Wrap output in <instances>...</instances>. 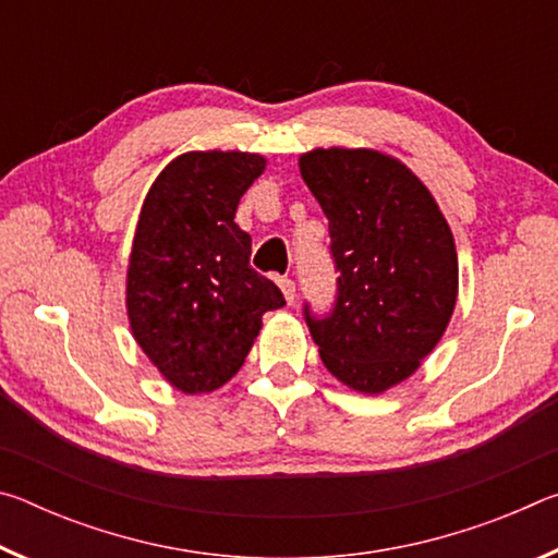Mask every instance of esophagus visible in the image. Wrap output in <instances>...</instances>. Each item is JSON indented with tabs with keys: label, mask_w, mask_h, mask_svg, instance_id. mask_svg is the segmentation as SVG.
<instances>
[{
	"label": "esophagus",
	"mask_w": 558,
	"mask_h": 558,
	"mask_svg": "<svg viewBox=\"0 0 558 558\" xmlns=\"http://www.w3.org/2000/svg\"><path fill=\"white\" fill-rule=\"evenodd\" d=\"M278 286H280V290H282V295H286V302H288V305H292V302H295V280H290V278H280V280H278Z\"/></svg>",
	"instance_id": "1"
}]
</instances>
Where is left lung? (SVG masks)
I'll return each instance as SVG.
<instances>
[{
    "label": "left lung",
    "mask_w": 558,
    "mask_h": 558,
    "mask_svg": "<svg viewBox=\"0 0 558 558\" xmlns=\"http://www.w3.org/2000/svg\"><path fill=\"white\" fill-rule=\"evenodd\" d=\"M300 174L329 221L335 307L310 313L319 356L359 393H384L440 342L458 300V253L426 184L376 149H313Z\"/></svg>",
    "instance_id": "1"
}]
</instances>
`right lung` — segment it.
Returning <instances> with one entry per match:
<instances>
[{
    "label": "right lung",
    "mask_w": 558,
    "mask_h": 558,
    "mask_svg": "<svg viewBox=\"0 0 558 558\" xmlns=\"http://www.w3.org/2000/svg\"><path fill=\"white\" fill-rule=\"evenodd\" d=\"M266 169L248 153H186L145 196L128 266L132 337L184 393H209L241 369L280 288L251 268V235L233 221Z\"/></svg>",
    "instance_id": "obj_1"
}]
</instances>
